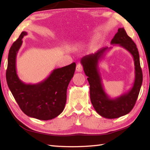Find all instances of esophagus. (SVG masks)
I'll return each instance as SVG.
<instances>
[{
  "instance_id": "obj_1",
  "label": "esophagus",
  "mask_w": 150,
  "mask_h": 150,
  "mask_svg": "<svg viewBox=\"0 0 150 150\" xmlns=\"http://www.w3.org/2000/svg\"><path fill=\"white\" fill-rule=\"evenodd\" d=\"M76 71L77 72H82L83 71V66L81 63H78L77 65V67H76Z\"/></svg>"
}]
</instances>
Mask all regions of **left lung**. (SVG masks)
Segmentation results:
<instances>
[{"label":"left lung","mask_w":150,"mask_h":150,"mask_svg":"<svg viewBox=\"0 0 150 150\" xmlns=\"http://www.w3.org/2000/svg\"><path fill=\"white\" fill-rule=\"evenodd\" d=\"M110 44H118L132 55L135 66V79L132 87L128 92L116 98H110L106 93L98 70V63L110 47H103L95 54L85 55L81 59L83 70L90 85L91 103L96 112L104 118H117L128 114L135 105L143 81L139 63V55L136 45L127 35L124 28H120Z\"/></svg>","instance_id":"obj_1"}]
</instances>
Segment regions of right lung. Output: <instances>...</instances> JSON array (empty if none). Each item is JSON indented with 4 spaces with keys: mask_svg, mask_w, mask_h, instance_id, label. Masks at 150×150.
<instances>
[{
    "mask_svg": "<svg viewBox=\"0 0 150 150\" xmlns=\"http://www.w3.org/2000/svg\"><path fill=\"white\" fill-rule=\"evenodd\" d=\"M27 35L22 32L9 50L6 78L14 98L24 114L38 120H48L57 117L65 108L68 85L74 75L76 64L73 63L52 71L50 75L36 84H26L16 72V55Z\"/></svg>",
    "mask_w": 150,
    "mask_h": 150,
    "instance_id": "right-lung-1",
    "label": "right lung"
}]
</instances>
